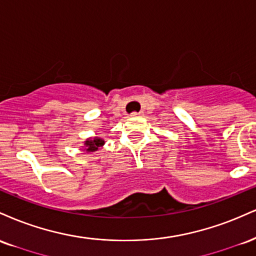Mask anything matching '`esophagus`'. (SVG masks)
Returning a JSON list of instances; mask_svg holds the SVG:
<instances>
[{
    "instance_id": "1",
    "label": "esophagus",
    "mask_w": 256,
    "mask_h": 256,
    "mask_svg": "<svg viewBox=\"0 0 256 256\" xmlns=\"http://www.w3.org/2000/svg\"><path fill=\"white\" fill-rule=\"evenodd\" d=\"M141 115H142V112H133V114H132V116H133V117H138V116H141Z\"/></svg>"
}]
</instances>
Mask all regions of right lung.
<instances>
[{
    "label": "right lung",
    "instance_id": "add662e5",
    "mask_svg": "<svg viewBox=\"0 0 256 256\" xmlns=\"http://www.w3.org/2000/svg\"><path fill=\"white\" fill-rule=\"evenodd\" d=\"M104 142L105 141L103 140V139H100V138H90V139H87L86 141H85V144H84V145H85V151L86 152H94V151H97V150L99 148V147H102L104 145Z\"/></svg>",
    "mask_w": 256,
    "mask_h": 256
}]
</instances>
